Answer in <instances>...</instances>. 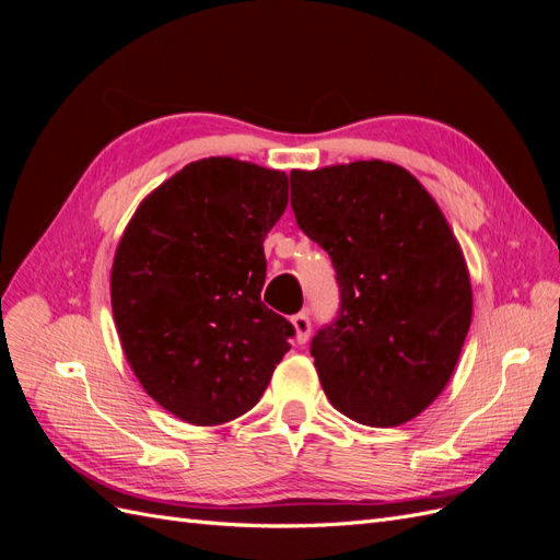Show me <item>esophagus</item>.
Returning <instances> with one entry per match:
<instances>
[{"label": "esophagus", "instance_id": "1", "mask_svg": "<svg viewBox=\"0 0 560 560\" xmlns=\"http://www.w3.org/2000/svg\"><path fill=\"white\" fill-rule=\"evenodd\" d=\"M292 327L296 331V343H306L311 336V317L306 311L292 315Z\"/></svg>", "mask_w": 560, "mask_h": 560}]
</instances>
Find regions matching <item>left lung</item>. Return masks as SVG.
<instances>
[{"mask_svg":"<svg viewBox=\"0 0 560 560\" xmlns=\"http://www.w3.org/2000/svg\"><path fill=\"white\" fill-rule=\"evenodd\" d=\"M299 229L325 249L338 313L311 341L327 399L395 428L442 395L471 322L463 249L434 198L404 167L354 161L292 171Z\"/></svg>","mask_w":560,"mask_h":560,"instance_id":"obj_1","label":"left lung"}]
</instances>
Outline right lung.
I'll list each match as a JSON object with an SVG mask.
<instances>
[{
  "label": "right lung",
  "mask_w": 560,
  "mask_h": 560,
  "mask_svg": "<svg viewBox=\"0 0 560 560\" xmlns=\"http://www.w3.org/2000/svg\"><path fill=\"white\" fill-rule=\"evenodd\" d=\"M287 175L202 159L149 194L112 266V311L147 395L191 425L247 413L290 350L292 322L266 308L264 238Z\"/></svg>",
  "instance_id": "right-lung-1"
}]
</instances>
